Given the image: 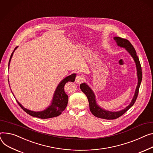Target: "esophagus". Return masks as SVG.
<instances>
[{
  "label": "esophagus",
  "instance_id": "34e87169",
  "mask_svg": "<svg viewBox=\"0 0 153 153\" xmlns=\"http://www.w3.org/2000/svg\"><path fill=\"white\" fill-rule=\"evenodd\" d=\"M85 80V79H84V77H83V76H77V77H76V80H75V81H76V82L77 83V84H81L82 82H83Z\"/></svg>",
  "mask_w": 153,
  "mask_h": 153
}]
</instances>
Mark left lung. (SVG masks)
I'll list each match as a JSON object with an SVG mask.
<instances>
[{
  "label": "left lung",
  "instance_id": "8db88e82",
  "mask_svg": "<svg viewBox=\"0 0 153 153\" xmlns=\"http://www.w3.org/2000/svg\"><path fill=\"white\" fill-rule=\"evenodd\" d=\"M114 39L116 40V42L118 46L126 48V50L130 54L131 57L134 58L136 64L137 71V77H138V84L135 90V95L133 98H132V100L130 102V103L129 104V105L127 106L126 108H125L124 109L116 111V112L106 111L104 109H102L97 105L95 95L94 93V91L87 84L82 83L80 85V88L81 90H82L85 94V95L88 98L90 110L91 111V113L97 117L108 119V120L116 119L122 115H123L126 111H127L132 106L134 105L138 95L139 88H140V86L142 80V71H141V65L140 63L138 57L137 55L136 51L134 47H133V45H131V44L128 41V40L123 38H121L119 37H114Z\"/></svg>",
  "mask_w": 153,
  "mask_h": 153
}]
</instances>
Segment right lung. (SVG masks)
Masks as SVG:
<instances>
[{
	"label": "right lung",
	"mask_w": 153,
	"mask_h": 153,
	"mask_svg": "<svg viewBox=\"0 0 153 153\" xmlns=\"http://www.w3.org/2000/svg\"><path fill=\"white\" fill-rule=\"evenodd\" d=\"M17 47H15L11 56H10L9 63H8V66L10 65V60H11V58L13 56V52L17 48ZM76 74H73L69 76H67L66 77H65L64 79H63L62 81H61L60 83L58 84V85L57 86L55 91L53 100H52V103H51V105L44 111H37V112L30 111V110L27 109L26 108H25L16 100L17 103L26 113L33 117H39L40 119H48V118L55 117L58 116H59L66 108L68 102V96L66 94L64 90L65 85L66 84V82H70V81L71 82H74L76 79Z\"/></svg>",
	"instance_id": "obj_1"
}]
</instances>
